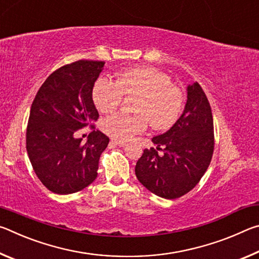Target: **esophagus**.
Returning a JSON list of instances; mask_svg holds the SVG:
<instances>
[{
    "instance_id": "34e87169",
    "label": "esophagus",
    "mask_w": 259,
    "mask_h": 259,
    "mask_svg": "<svg viewBox=\"0 0 259 259\" xmlns=\"http://www.w3.org/2000/svg\"><path fill=\"white\" fill-rule=\"evenodd\" d=\"M112 144H115V145L117 146H125V142H123V140H120V139H112L111 140Z\"/></svg>"
}]
</instances>
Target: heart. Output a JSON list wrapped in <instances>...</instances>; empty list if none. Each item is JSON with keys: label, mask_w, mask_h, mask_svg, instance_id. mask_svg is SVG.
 <instances>
[{"label": "heart", "mask_w": 259, "mask_h": 259, "mask_svg": "<svg viewBox=\"0 0 259 259\" xmlns=\"http://www.w3.org/2000/svg\"><path fill=\"white\" fill-rule=\"evenodd\" d=\"M126 97H137L134 112L129 115L117 113L103 122V130L111 137L128 140L143 133L147 122L153 129L166 130L175 124L183 111L184 95L181 88L171 83L168 74L151 67L131 68L122 72L113 82L99 78L93 91V99L99 112L115 111Z\"/></svg>", "instance_id": "b5f03b06"}]
</instances>
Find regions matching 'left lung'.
Segmentation results:
<instances>
[{
  "label": "left lung",
  "instance_id": "obj_1",
  "mask_svg": "<svg viewBox=\"0 0 259 259\" xmlns=\"http://www.w3.org/2000/svg\"><path fill=\"white\" fill-rule=\"evenodd\" d=\"M152 142L157 147L145 148L136 163L138 181L160 198L172 200L185 195L207 171L214 147L211 107L198 82L187 87L182 116ZM159 150L164 154L159 156Z\"/></svg>",
  "mask_w": 259,
  "mask_h": 259
}]
</instances>
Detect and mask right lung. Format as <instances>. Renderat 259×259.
Returning a JSON list of instances; mask_svg holds the SVG:
<instances>
[{
    "mask_svg": "<svg viewBox=\"0 0 259 259\" xmlns=\"http://www.w3.org/2000/svg\"><path fill=\"white\" fill-rule=\"evenodd\" d=\"M105 61L77 60L48 76L30 107L26 148L37 178L56 194H72L97 178L99 157L109 143L93 124L99 114L93 89ZM92 129L87 143L77 137Z\"/></svg>",
    "mask_w": 259,
    "mask_h": 259,
    "instance_id": "add662e5",
    "label": "right lung"
}]
</instances>
